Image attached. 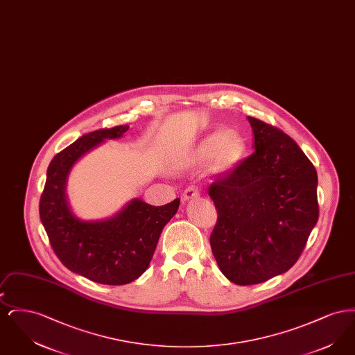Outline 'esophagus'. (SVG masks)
<instances>
[{"instance_id": "1", "label": "esophagus", "mask_w": 355, "mask_h": 355, "mask_svg": "<svg viewBox=\"0 0 355 355\" xmlns=\"http://www.w3.org/2000/svg\"><path fill=\"white\" fill-rule=\"evenodd\" d=\"M200 196V190H198V187H196V186H189L187 189L185 190V193H184V197H182V202H186V201H189V200H193V198H196V197H198Z\"/></svg>"}]
</instances>
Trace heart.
Segmentation results:
<instances>
[{"label":"heart","instance_id":"obj_1","mask_svg":"<svg viewBox=\"0 0 355 355\" xmlns=\"http://www.w3.org/2000/svg\"><path fill=\"white\" fill-rule=\"evenodd\" d=\"M246 139L236 130H216L206 135L191 153L194 164L210 161L214 173H227L245 158Z\"/></svg>","mask_w":355,"mask_h":355}]
</instances>
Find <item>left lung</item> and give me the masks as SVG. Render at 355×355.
<instances>
[{"label": "left lung", "mask_w": 355, "mask_h": 355, "mask_svg": "<svg viewBox=\"0 0 355 355\" xmlns=\"http://www.w3.org/2000/svg\"><path fill=\"white\" fill-rule=\"evenodd\" d=\"M248 119L253 154L207 189L218 214L211 252L222 274L241 286L288 270L320 216L318 177L310 159L279 129Z\"/></svg>", "instance_id": "obj_1"}]
</instances>
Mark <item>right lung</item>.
<instances>
[{
    "label": "right lung",
    "mask_w": 355,
    "mask_h": 355,
    "mask_svg": "<svg viewBox=\"0 0 355 355\" xmlns=\"http://www.w3.org/2000/svg\"><path fill=\"white\" fill-rule=\"evenodd\" d=\"M128 129L119 125L92 132L58 153L48 168L40 200V218L58 259L69 270L102 285H126L145 272L162 229L180 206V198L164 206L135 198L107 220H83L71 213L65 189L73 165Z\"/></svg>",
    "instance_id": "obj_1"
}]
</instances>
